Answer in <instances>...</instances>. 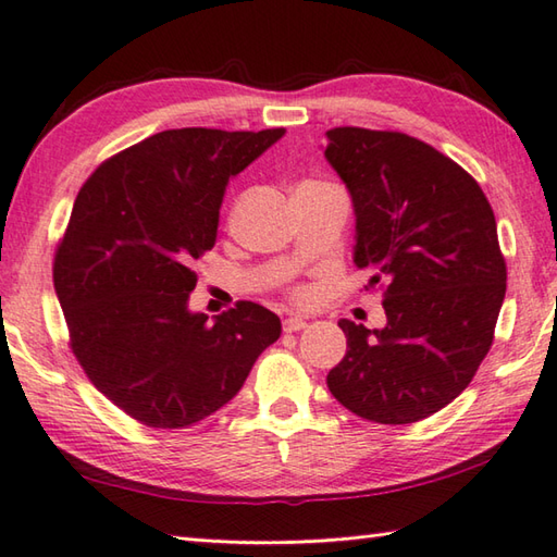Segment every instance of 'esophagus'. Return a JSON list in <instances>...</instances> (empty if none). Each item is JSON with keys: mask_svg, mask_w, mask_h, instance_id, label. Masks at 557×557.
<instances>
[{"mask_svg": "<svg viewBox=\"0 0 557 557\" xmlns=\"http://www.w3.org/2000/svg\"><path fill=\"white\" fill-rule=\"evenodd\" d=\"M282 329H285V333L301 331V329H307V319H301V317H287L285 321H282Z\"/></svg>", "mask_w": 557, "mask_h": 557, "instance_id": "obj_1", "label": "esophagus"}]
</instances>
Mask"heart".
I'll return each instance as SVG.
<instances>
[{
  "label": "heart",
  "mask_w": 557,
  "mask_h": 557,
  "mask_svg": "<svg viewBox=\"0 0 557 557\" xmlns=\"http://www.w3.org/2000/svg\"><path fill=\"white\" fill-rule=\"evenodd\" d=\"M289 297H292V301H295V305L305 307V305H309V301L313 299V292L309 287H295V289L289 292Z\"/></svg>",
  "instance_id": "1"
}]
</instances>
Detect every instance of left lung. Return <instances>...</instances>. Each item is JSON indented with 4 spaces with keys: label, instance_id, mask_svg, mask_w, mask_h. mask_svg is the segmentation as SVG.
I'll return each instance as SVG.
<instances>
[{
    "label": "left lung",
    "instance_id": "8db88e82",
    "mask_svg": "<svg viewBox=\"0 0 557 557\" xmlns=\"http://www.w3.org/2000/svg\"><path fill=\"white\" fill-rule=\"evenodd\" d=\"M323 153L356 207V265L387 326L341 319L348 350L326 384L348 411L413 423L472 382L507 295L497 221L468 170L399 131L338 126Z\"/></svg>",
    "mask_w": 557,
    "mask_h": 557
}]
</instances>
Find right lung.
<instances>
[{
    "mask_svg": "<svg viewBox=\"0 0 557 557\" xmlns=\"http://www.w3.org/2000/svg\"><path fill=\"white\" fill-rule=\"evenodd\" d=\"M285 128H173L107 158L77 191L55 246L67 346L89 382L148 429H187L244 387L280 338L256 301L191 313L197 260L216 244L228 177Z\"/></svg>",
    "mask_w": 557,
    "mask_h": 557,
    "instance_id": "obj_1",
    "label": "right lung"
}]
</instances>
